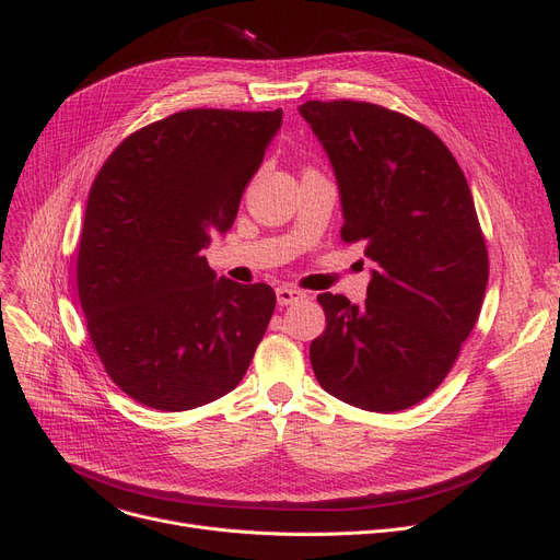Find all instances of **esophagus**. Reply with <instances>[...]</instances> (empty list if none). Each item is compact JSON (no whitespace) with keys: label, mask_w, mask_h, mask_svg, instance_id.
<instances>
[{"label":"esophagus","mask_w":560,"mask_h":560,"mask_svg":"<svg viewBox=\"0 0 560 560\" xmlns=\"http://www.w3.org/2000/svg\"><path fill=\"white\" fill-rule=\"evenodd\" d=\"M306 295L304 292L300 290V288H292V285H281V288H277V302L281 304V306H290V304H295V302H300V300H304Z\"/></svg>","instance_id":"esophagus-1"}]
</instances>
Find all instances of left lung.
Wrapping results in <instances>:
<instances>
[{
    "label": "left lung",
    "instance_id": "1",
    "mask_svg": "<svg viewBox=\"0 0 560 560\" xmlns=\"http://www.w3.org/2000/svg\"><path fill=\"white\" fill-rule=\"evenodd\" d=\"M304 120L334 165L345 243L374 262L359 306L322 292L327 329L311 342L319 386L363 410L420 404L475 329L488 249L465 174L413 117L370 102H304Z\"/></svg>",
    "mask_w": 560,
    "mask_h": 560
}]
</instances>
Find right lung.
<instances>
[{
	"label": "right lung",
	"instance_id": "add662e5",
	"mask_svg": "<svg viewBox=\"0 0 560 560\" xmlns=\"http://www.w3.org/2000/svg\"><path fill=\"white\" fill-rule=\"evenodd\" d=\"M283 110L190 108L115 147L88 195L77 288L113 384L190 410L245 376L275 313L268 283L215 279L201 249L231 229Z\"/></svg>",
	"mask_w": 560,
	"mask_h": 560
}]
</instances>
